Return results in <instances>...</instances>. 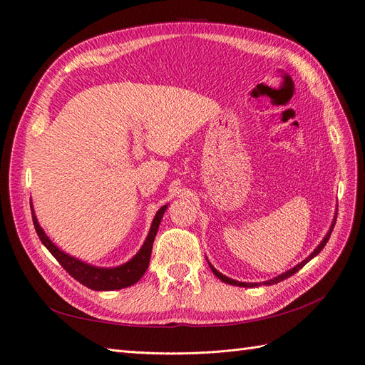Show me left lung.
I'll use <instances>...</instances> for the list:
<instances>
[{
  "mask_svg": "<svg viewBox=\"0 0 365 365\" xmlns=\"http://www.w3.org/2000/svg\"><path fill=\"white\" fill-rule=\"evenodd\" d=\"M335 224H336V217L334 219V224H332V227H330V230H329V233L326 235V237L322 240V244H319L315 250H314V252L311 254V256H309L307 259H304L302 263H298L297 267H294L292 269H289V271H286L284 274H282V275H279V277H275V279H272V280H268V282H264L263 284H274V283H279V282H282V280H284V279H288V277H291L292 274H295L298 269H302L304 264L309 262V260H312L317 254L322 251L323 248H324V245L327 244V240H329V237H330V235H332V231H334V227H335ZM210 264V263H208ZM210 268H212V271H213V274L216 275V277L219 279V280H222V282H225V283H228V284H235V286H245V288H252V286H259V283H245V282H236V280H231V279H228V277H225L224 274H220L219 271H216L212 264H210Z\"/></svg>",
  "mask_w": 365,
  "mask_h": 365,
  "instance_id": "8db88e82",
  "label": "left lung"
}]
</instances>
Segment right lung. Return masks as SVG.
I'll list each match as a JSON object with an SVG mask.
<instances>
[{
  "instance_id": "1",
  "label": "right lung",
  "mask_w": 365,
  "mask_h": 365,
  "mask_svg": "<svg viewBox=\"0 0 365 365\" xmlns=\"http://www.w3.org/2000/svg\"><path fill=\"white\" fill-rule=\"evenodd\" d=\"M165 208H168V205L161 207L157 212L155 217H153L149 235L145 240V244H143V247L140 248V251L129 262H126L125 264H121V267H117V268L91 267V264L83 263L81 260L68 256V254L62 252L47 237V235L43 233V230L38 224V219H36L35 213H31V217H33V225H35V230H36V233H38L42 244L46 245V248L53 254V257L61 263V267L67 271L73 279H76L77 282L86 286V288L94 289V291H114V289L128 288V286L137 283L143 277V274L146 272V269L149 267L153 240H155L157 231H158V227H160V222H161Z\"/></svg>"
}]
</instances>
